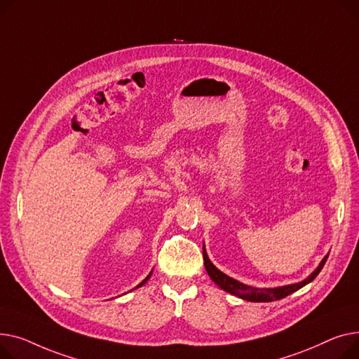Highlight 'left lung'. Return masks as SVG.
Returning <instances> with one entry per match:
<instances>
[{
	"mask_svg": "<svg viewBox=\"0 0 359 359\" xmlns=\"http://www.w3.org/2000/svg\"><path fill=\"white\" fill-rule=\"evenodd\" d=\"M329 255H326L323 258V261L320 262V265L314 269V272L311 273V276H309L302 283H297V284H290V285H284V287H276V288H255V287H250V285H245L233 278L227 277L226 273H223L222 271H219L212 262H210L207 254H205V249L203 248V259H204V266H205V271L210 276V278H212L222 290L233 294V296H238L243 300H248V302H257V303H266V302H273V300H280V299H284L287 297L288 294L297 291L299 288L304 287L306 284H309L310 281H313L316 277H318V273L322 271L323 265L326 264V259H327Z\"/></svg>",
	"mask_w": 359,
	"mask_h": 359,
	"instance_id": "8db88e82",
	"label": "left lung"
}]
</instances>
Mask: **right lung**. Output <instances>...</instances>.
Wrapping results in <instances>:
<instances>
[{
    "label": "right lung",
    "instance_id": "1",
    "mask_svg": "<svg viewBox=\"0 0 359 359\" xmlns=\"http://www.w3.org/2000/svg\"><path fill=\"white\" fill-rule=\"evenodd\" d=\"M151 273H152V272H151ZM151 273H149V276H147V277H146V278H144V280H143V281H142V283H140V284H139V285H137V287H136V288H139V287H142V285H143V284H144V283H146V281H147V280H149V277H151Z\"/></svg>",
    "mask_w": 359,
    "mask_h": 359
}]
</instances>
